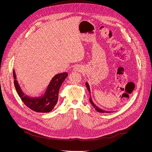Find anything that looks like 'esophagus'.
<instances>
[{"mask_svg":"<svg viewBox=\"0 0 152 152\" xmlns=\"http://www.w3.org/2000/svg\"><path fill=\"white\" fill-rule=\"evenodd\" d=\"M80 68L78 66H75V68H74V70H75L76 71H79L80 70Z\"/></svg>","mask_w":152,"mask_h":152,"instance_id":"esophagus-1","label":"esophagus"}]
</instances>
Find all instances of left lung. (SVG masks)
Here are the masks:
<instances>
[{"mask_svg": "<svg viewBox=\"0 0 152 152\" xmlns=\"http://www.w3.org/2000/svg\"><path fill=\"white\" fill-rule=\"evenodd\" d=\"M86 87L87 88V90H88L89 93V94H90V103H91V104H92V105L93 106L94 108L96 110H97V111H98V112H101V113H110V112H112L107 111V110H103V109H101V108H99L98 107H97V106H96V105L93 103V100H92L91 97V90H90L89 85V84H88V83H87V82H86Z\"/></svg>", "mask_w": 152, "mask_h": 152, "instance_id": "left-lung-1", "label": "left lung"}]
</instances>
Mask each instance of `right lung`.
<instances>
[{
    "instance_id": "right-lung-1",
    "label": "right lung",
    "mask_w": 152,
    "mask_h": 152,
    "mask_svg": "<svg viewBox=\"0 0 152 152\" xmlns=\"http://www.w3.org/2000/svg\"><path fill=\"white\" fill-rule=\"evenodd\" d=\"M13 77L17 93L26 107L36 112L48 113L52 111L58 102L59 88L68 77V73L65 72L54 75L47 86L45 93L39 96H30L24 93L16 80L15 69L13 70Z\"/></svg>"
}]
</instances>
